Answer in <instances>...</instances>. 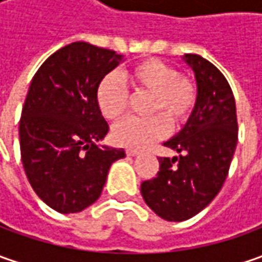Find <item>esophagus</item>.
Wrapping results in <instances>:
<instances>
[{
	"label": "esophagus",
	"mask_w": 262,
	"mask_h": 262,
	"mask_svg": "<svg viewBox=\"0 0 262 262\" xmlns=\"http://www.w3.org/2000/svg\"><path fill=\"white\" fill-rule=\"evenodd\" d=\"M126 155H128V156H137V155H140V151L133 150V148H128V150H126Z\"/></svg>",
	"instance_id": "obj_1"
}]
</instances>
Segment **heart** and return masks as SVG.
<instances>
[{
    "label": "heart",
    "instance_id": "1",
    "mask_svg": "<svg viewBox=\"0 0 262 262\" xmlns=\"http://www.w3.org/2000/svg\"><path fill=\"white\" fill-rule=\"evenodd\" d=\"M126 80L137 92L151 93L150 118H126L112 129L114 143L128 148H144L163 138L173 126L185 124L196 103L195 84L179 76L175 67L148 58L126 71ZM96 103L103 118L119 119L128 107V92L115 76H106L96 89Z\"/></svg>",
    "mask_w": 262,
    "mask_h": 262
}]
</instances>
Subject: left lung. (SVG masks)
Listing matches in <instances>:
<instances>
[{
	"instance_id": "left-lung-1",
	"label": "left lung",
	"mask_w": 262,
	"mask_h": 262,
	"mask_svg": "<svg viewBox=\"0 0 262 262\" xmlns=\"http://www.w3.org/2000/svg\"><path fill=\"white\" fill-rule=\"evenodd\" d=\"M182 59L195 76V107L165 143L178 156L159 157L157 176L141 184L147 206L167 222L188 220L214 200L237 143L236 105L225 76L203 56L186 54Z\"/></svg>"
}]
</instances>
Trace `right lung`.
Wrapping results in <instances>:
<instances>
[{
	"instance_id": "obj_1",
	"label": "right lung",
	"mask_w": 262,
	"mask_h": 262,
	"mask_svg": "<svg viewBox=\"0 0 262 262\" xmlns=\"http://www.w3.org/2000/svg\"><path fill=\"white\" fill-rule=\"evenodd\" d=\"M115 51L74 42L49 56L26 96L18 136L26 176L58 213H78L102 194L124 148L97 146L109 125L96 103L100 80L122 62Z\"/></svg>"
}]
</instances>
